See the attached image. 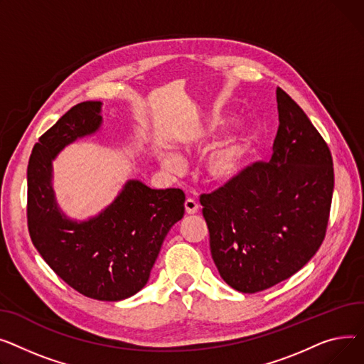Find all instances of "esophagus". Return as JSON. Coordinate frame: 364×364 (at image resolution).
Segmentation results:
<instances>
[{
	"instance_id": "1",
	"label": "esophagus",
	"mask_w": 364,
	"mask_h": 364,
	"mask_svg": "<svg viewBox=\"0 0 364 364\" xmlns=\"http://www.w3.org/2000/svg\"><path fill=\"white\" fill-rule=\"evenodd\" d=\"M198 208H200V204L194 198H186L185 210H186L188 215H196V213L198 211Z\"/></svg>"
}]
</instances>
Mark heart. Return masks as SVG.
Wrapping results in <instances>:
<instances>
[{
  "instance_id": "b5f03b06",
  "label": "heart",
  "mask_w": 364,
  "mask_h": 364,
  "mask_svg": "<svg viewBox=\"0 0 364 364\" xmlns=\"http://www.w3.org/2000/svg\"><path fill=\"white\" fill-rule=\"evenodd\" d=\"M229 124V117L213 116L207 120L204 126L197 131L196 139L189 145L204 148L215 141L225 127ZM251 149V138L245 131H237L229 135L223 142H220L207 156L204 163V170L207 181L213 185L225 186L232 183L242 173L247 164ZM163 164L170 172L179 173L183 168V160L176 154H167L163 159Z\"/></svg>"
}]
</instances>
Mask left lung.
I'll return each mask as SVG.
<instances>
[{
    "label": "left lung",
    "mask_w": 364,
    "mask_h": 364,
    "mask_svg": "<svg viewBox=\"0 0 364 364\" xmlns=\"http://www.w3.org/2000/svg\"><path fill=\"white\" fill-rule=\"evenodd\" d=\"M269 163L200 197L210 251L222 279L244 294L264 291L303 269L322 245L333 192L326 142L284 90Z\"/></svg>",
    "instance_id": "obj_1"
}]
</instances>
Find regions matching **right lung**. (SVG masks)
I'll list each match as a JSON object with an SVG mask.
<instances>
[{
    "label": "right lung",
    "instance_id": "obj_1",
    "mask_svg": "<svg viewBox=\"0 0 364 364\" xmlns=\"http://www.w3.org/2000/svg\"><path fill=\"white\" fill-rule=\"evenodd\" d=\"M101 101L80 102L35 144L28 166V228L42 259L77 292L120 301L141 291L167 232L183 218L182 189L127 181L114 201L87 220L70 219L53 188V160L102 124Z\"/></svg>",
    "mask_w": 364,
    "mask_h": 364
}]
</instances>
